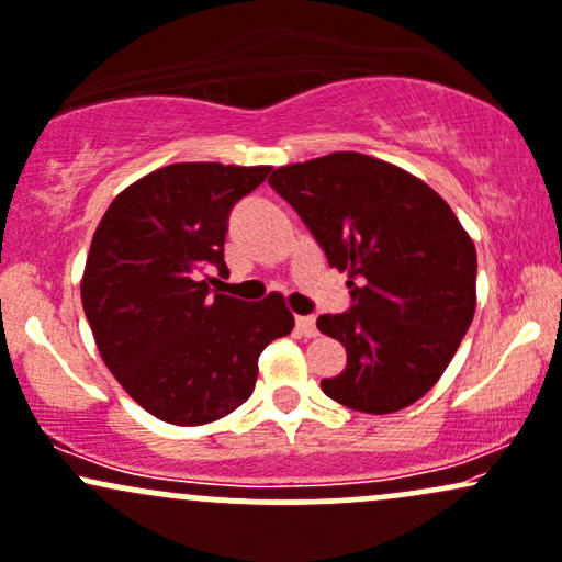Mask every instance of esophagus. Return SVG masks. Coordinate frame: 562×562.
I'll use <instances>...</instances> for the list:
<instances>
[{
    "mask_svg": "<svg viewBox=\"0 0 562 562\" xmlns=\"http://www.w3.org/2000/svg\"><path fill=\"white\" fill-rule=\"evenodd\" d=\"M297 331L303 337H316L318 335L316 318H313V316H297Z\"/></svg>",
    "mask_w": 562,
    "mask_h": 562,
    "instance_id": "34e87169",
    "label": "esophagus"
}]
</instances>
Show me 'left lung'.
Masks as SVG:
<instances>
[{
	"instance_id": "1",
	"label": "left lung",
	"mask_w": 562,
	"mask_h": 562,
	"mask_svg": "<svg viewBox=\"0 0 562 562\" xmlns=\"http://www.w3.org/2000/svg\"><path fill=\"white\" fill-rule=\"evenodd\" d=\"M268 182L348 273L351 307L316 322L348 353L324 394L370 415L418 402L474 318L476 251L458 216L418 177L361 153L292 162Z\"/></svg>"
}]
</instances>
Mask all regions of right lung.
<instances>
[{
    "instance_id": "obj_1",
    "label": "right lung",
    "mask_w": 562,
    "mask_h": 562,
    "mask_svg": "<svg viewBox=\"0 0 562 562\" xmlns=\"http://www.w3.org/2000/svg\"><path fill=\"white\" fill-rule=\"evenodd\" d=\"M270 166L173 162L125 187L101 216L82 273V307L101 359L149 415L203 426L251 396L257 359L294 316L281 294H211L225 273L231 209Z\"/></svg>"
}]
</instances>
